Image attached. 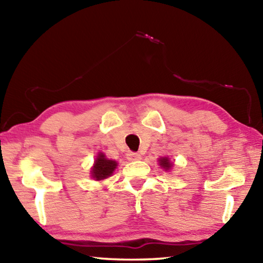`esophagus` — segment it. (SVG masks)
<instances>
[{"instance_id": "34e87169", "label": "esophagus", "mask_w": 263, "mask_h": 263, "mask_svg": "<svg viewBox=\"0 0 263 263\" xmlns=\"http://www.w3.org/2000/svg\"><path fill=\"white\" fill-rule=\"evenodd\" d=\"M126 158H127V160H130V161H136V160H139L141 157H140V154H138L136 152H128L126 154Z\"/></svg>"}]
</instances>
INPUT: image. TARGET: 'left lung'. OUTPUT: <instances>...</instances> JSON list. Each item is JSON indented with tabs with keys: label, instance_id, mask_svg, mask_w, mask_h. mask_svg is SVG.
<instances>
[{
	"label": "left lung",
	"instance_id": "1",
	"mask_svg": "<svg viewBox=\"0 0 263 263\" xmlns=\"http://www.w3.org/2000/svg\"><path fill=\"white\" fill-rule=\"evenodd\" d=\"M159 161H160V166L163 167V168H166V169H169V168L173 166V164L171 163V161H169L168 158H161V159L159 160Z\"/></svg>",
	"mask_w": 263,
	"mask_h": 263
}]
</instances>
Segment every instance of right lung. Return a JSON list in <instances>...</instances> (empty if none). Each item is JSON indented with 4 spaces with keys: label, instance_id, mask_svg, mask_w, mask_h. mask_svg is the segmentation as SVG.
Segmentation results:
<instances>
[{
    "label": "right lung",
    "instance_id": "1",
    "mask_svg": "<svg viewBox=\"0 0 263 263\" xmlns=\"http://www.w3.org/2000/svg\"><path fill=\"white\" fill-rule=\"evenodd\" d=\"M116 166H117V162L106 159L103 153H100L91 169V176L97 181L104 180L112 174Z\"/></svg>",
    "mask_w": 263,
    "mask_h": 263
}]
</instances>
